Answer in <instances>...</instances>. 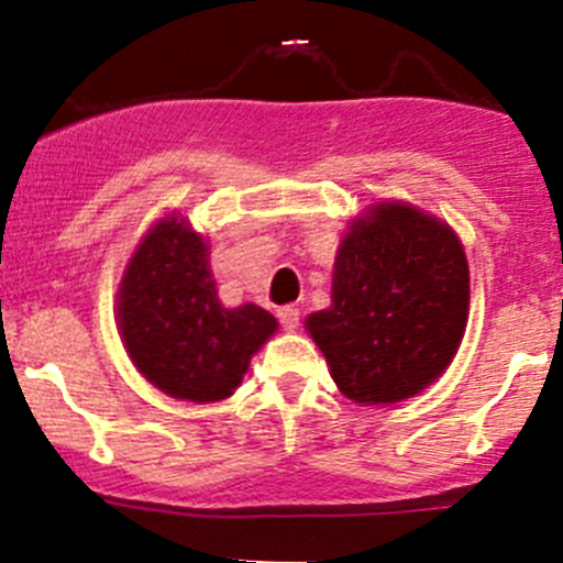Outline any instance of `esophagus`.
<instances>
[{
  "label": "esophagus",
  "instance_id": "1",
  "mask_svg": "<svg viewBox=\"0 0 563 563\" xmlns=\"http://www.w3.org/2000/svg\"><path fill=\"white\" fill-rule=\"evenodd\" d=\"M277 319H280L283 330L294 332V330H297V327H299V310L294 308V305H286V308L277 310Z\"/></svg>",
  "mask_w": 563,
  "mask_h": 563
}]
</instances>
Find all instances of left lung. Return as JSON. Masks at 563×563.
<instances>
[{
	"label": "left lung",
	"mask_w": 563,
	"mask_h": 563,
	"mask_svg": "<svg viewBox=\"0 0 563 563\" xmlns=\"http://www.w3.org/2000/svg\"><path fill=\"white\" fill-rule=\"evenodd\" d=\"M471 305L465 250L449 225L382 203L343 236L332 305L308 332L343 396L393 404L438 379L460 349Z\"/></svg>",
	"instance_id": "left-lung-1"
}]
</instances>
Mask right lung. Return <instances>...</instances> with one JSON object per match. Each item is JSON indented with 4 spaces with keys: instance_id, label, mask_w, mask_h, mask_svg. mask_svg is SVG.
Returning a JSON list of instances; mask_svg holds the SVG:
<instances>
[{
    "instance_id": "right-lung-1",
    "label": "right lung",
    "mask_w": 563,
    "mask_h": 563,
    "mask_svg": "<svg viewBox=\"0 0 563 563\" xmlns=\"http://www.w3.org/2000/svg\"><path fill=\"white\" fill-rule=\"evenodd\" d=\"M118 321L140 374L200 404L231 396L250 357L277 330L258 305L231 310L220 302L206 242L176 217L162 220L129 261Z\"/></svg>"
}]
</instances>
